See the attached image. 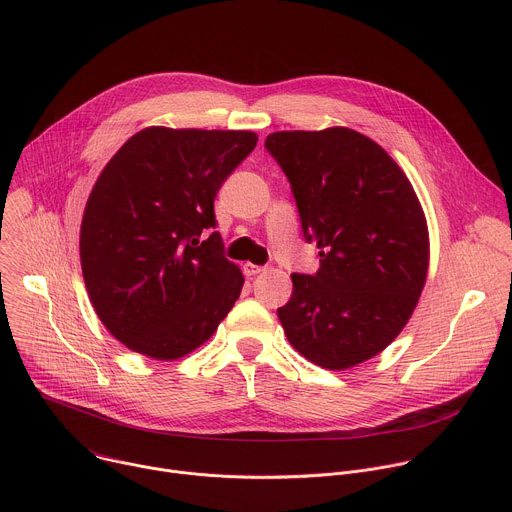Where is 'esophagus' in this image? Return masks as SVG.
<instances>
[{"label": "esophagus", "instance_id": "1", "mask_svg": "<svg viewBox=\"0 0 512 512\" xmlns=\"http://www.w3.org/2000/svg\"><path fill=\"white\" fill-rule=\"evenodd\" d=\"M265 271V267H261V265H253V263H245L243 265V273L247 275V277H255V275H259V273H263Z\"/></svg>", "mask_w": 512, "mask_h": 512}]
</instances>
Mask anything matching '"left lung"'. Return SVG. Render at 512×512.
I'll return each mask as SVG.
<instances>
[{
  "label": "left lung",
  "instance_id": "obj_1",
  "mask_svg": "<svg viewBox=\"0 0 512 512\" xmlns=\"http://www.w3.org/2000/svg\"><path fill=\"white\" fill-rule=\"evenodd\" d=\"M265 148L320 249L314 275L291 273L279 322L310 362L350 369L385 350L417 306L429 265L423 208L395 160L354 129L277 131Z\"/></svg>",
  "mask_w": 512,
  "mask_h": 512
}]
</instances>
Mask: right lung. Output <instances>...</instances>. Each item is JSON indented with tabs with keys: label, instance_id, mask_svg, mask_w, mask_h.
<instances>
[{
	"label": "right lung",
	"instance_id": "right-lung-1",
	"mask_svg": "<svg viewBox=\"0 0 512 512\" xmlns=\"http://www.w3.org/2000/svg\"><path fill=\"white\" fill-rule=\"evenodd\" d=\"M253 131L148 127L97 178L81 225L91 304L129 350L176 360L231 312L243 273L223 253L214 198L255 150Z\"/></svg>",
	"mask_w": 512,
	"mask_h": 512
}]
</instances>
